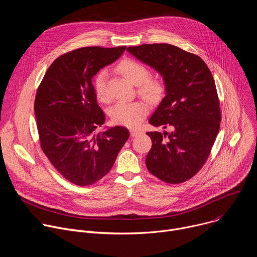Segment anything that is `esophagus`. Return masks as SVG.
Masks as SVG:
<instances>
[{
  "instance_id": "1",
  "label": "esophagus",
  "mask_w": 257,
  "mask_h": 257,
  "mask_svg": "<svg viewBox=\"0 0 257 257\" xmlns=\"http://www.w3.org/2000/svg\"><path fill=\"white\" fill-rule=\"evenodd\" d=\"M141 132L139 131V130H134V129H132L131 131H130V134H131V136L132 137H135V136H137V135H139Z\"/></svg>"
}]
</instances>
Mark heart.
Returning <instances> with one entry per match:
<instances>
[{"instance_id":"b5f03b06","label":"heart","mask_w":257,"mask_h":257,"mask_svg":"<svg viewBox=\"0 0 257 257\" xmlns=\"http://www.w3.org/2000/svg\"><path fill=\"white\" fill-rule=\"evenodd\" d=\"M117 68L130 82L137 85V92L146 100L156 103L163 98L166 92L164 80L158 77H150V70L145 65L133 59H124L118 64ZM106 80L107 73L104 69H101L96 73L92 82L94 93L101 101H107L109 98ZM148 113L149 105L143 101H120L112 107L111 118L115 124L134 128L142 122Z\"/></svg>"}]
</instances>
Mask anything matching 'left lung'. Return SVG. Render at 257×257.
Instances as JSON below:
<instances>
[{"mask_svg": "<svg viewBox=\"0 0 257 257\" xmlns=\"http://www.w3.org/2000/svg\"><path fill=\"white\" fill-rule=\"evenodd\" d=\"M127 51L163 76L166 96L150 119L170 132H148L153 141L148 170L160 180L179 184L205 164L222 119L210 70L197 55L169 44L129 47Z\"/></svg>", "mask_w": 257, "mask_h": 257, "instance_id": "left-lung-1", "label": "left lung"}]
</instances>
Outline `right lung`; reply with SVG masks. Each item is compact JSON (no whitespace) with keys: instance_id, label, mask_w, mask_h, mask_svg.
<instances>
[{"instance_id":"right-lung-1","label":"right lung","mask_w":257,"mask_h":257,"mask_svg":"<svg viewBox=\"0 0 257 257\" xmlns=\"http://www.w3.org/2000/svg\"><path fill=\"white\" fill-rule=\"evenodd\" d=\"M125 49L86 47L66 53L52 63L36 91L41 148L55 169L75 185H92L105 176L130 136L122 126L95 133L105 116L91 82Z\"/></svg>"}]
</instances>
